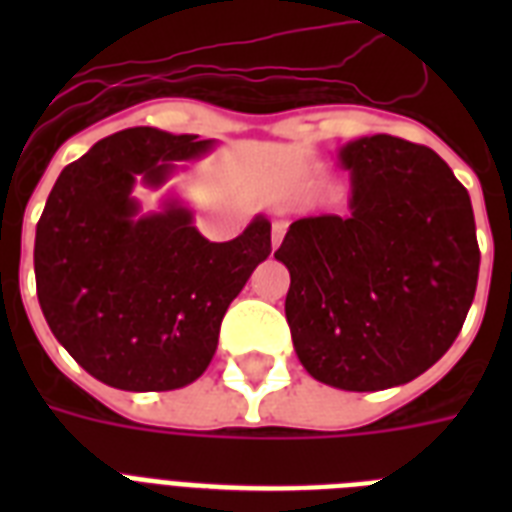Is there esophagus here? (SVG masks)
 <instances>
[{"label": "esophagus", "instance_id": "obj_1", "mask_svg": "<svg viewBox=\"0 0 512 512\" xmlns=\"http://www.w3.org/2000/svg\"><path fill=\"white\" fill-rule=\"evenodd\" d=\"M284 233H287V220H273L271 225V247L279 249L281 239H284Z\"/></svg>", "mask_w": 512, "mask_h": 512}]
</instances>
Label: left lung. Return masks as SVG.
Wrapping results in <instances>:
<instances>
[{
	"mask_svg": "<svg viewBox=\"0 0 512 512\" xmlns=\"http://www.w3.org/2000/svg\"><path fill=\"white\" fill-rule=\"evenodd\" d=\"M350 212L289 225L284 311L313 380L385 390L428 372L460 335L478 284L476 220L449 164L393 135L340 148Z\"/></svg>",
	"mask_w": 512,
	"mask_h": 512,
	"instance_id": "obj_1",
	"label": "left lung"
}]
</instances>
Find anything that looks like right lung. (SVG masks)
Instances as JSON below:
<instances>
[{
    "label": "right lung",
    "instance_id": "add662e5",
    "mask_svg": "<svg viewBox=\"0 0 512 512\" xmlns=\"http://www.w3.org/2000/svg\"><path fill=\"white\" fill-rule=\"evenodd\" d=\"M215 148L199 135L132 127L60 172L36 223V295L55 340L111 388L175 390L199 380L220 321L271 255L257 215L231 241L204 239L177 196L140 212L135 183L159 188Z\"/></svg>",
    "mask_w": 512,
    "mask_h": 512
}]
</instances>
